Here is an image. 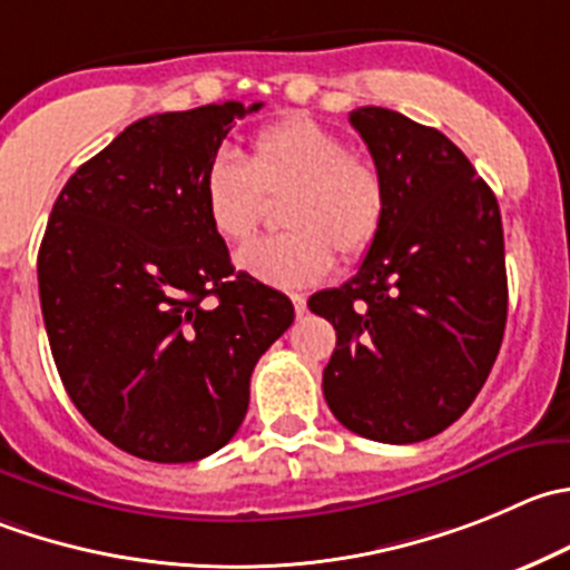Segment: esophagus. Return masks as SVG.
I'll list each match as a JSON object with an SVG mask.
<instances>
[{"mask_svg": "<svg viewBox=\"0 0 570 570\" xmlns=\"http://www.w3.org/2000/svg\"><path fill=\"white\" fill-rule=\"evenodd\" d=\"M292 297V303H295V314L297 317H303V314H306V295H289Z\"/></svg>", "mask_w": 570, "mask_h": 570, "instance_id": "34e87169", "label": "esophagus"}]
</instances>
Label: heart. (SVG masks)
I'll return each mask as SVG.
<instances>
[{
    "label": "heart",
    "mask_w": 570,
    "mask_h": 570,
    "mask_svg": "<svg viewBox=\"0 0 570 570\" xmlns=\"http://www.w3.org/2000/svg\"><path fill=\"white\" fill-rule=\"evenodd\" d=\"M264 197L281 203L286 234L253 239L236 267L278 289H297L364 256L384 223L386 191L379 169L351 156L345 138L303 116L273 121L250 138L247 161L217 150L200 178V200L214 234L242 242L256 230Z\"/></svg>",
    "instance_id": "1"
}]
</instances>
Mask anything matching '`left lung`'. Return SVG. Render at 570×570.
Masks as SVG:
<instances>
[{
	"label": "left lung",
	"mask_w": 570,
	"mask_h": 570,
	"mask_svg": "<svg viewBox=\"0 0 570 570\" xmlns=\"http://www.w3.org/2000/svg\"><path fill=\"white\" fill-rule=\"evenodd\" d=\"M351 125L384 180L386 208L358 273L308 297L336 331L323 392L351 432L420 443L462 417L504 340L499 200L434 127L375 105L351 110Z\"/></svg>",
	"instance_id": "obj_1"
}]
</instances>
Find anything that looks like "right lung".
I'll list each match as a JSON object with an SVG mask.
<instances>
[{
  "instance_id": "right-lung-1",
  "label": "right lung",
  "mask_w": 570,
  "mask_h": 570,
  "mask_svg": "<svg viewBox=\"0 0 570 570\" xmlns=\"http://www.w3.org/2000/svg\"><path fill=\"white\" fill-rule=\"evenodd\" d=\"M262 108L145 116L82 164L38 250L49 347L71 403L138 460L197 462L250 403V373L295 320L278 289L234 273L200 178L230 125Z\"/></svg>"
}]
</instances>
